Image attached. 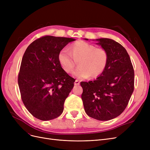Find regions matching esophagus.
Returning <instances> with one entry per match:
<instances>
[{"instance_id": "esophagus-1", "label": "esophagus", "mask_w": 150, "mask_h": 150, "mask_svg": "<svg viewBox=\"0 0 150 150\" xmlns=\"http://www.w3.org/2000/svg\"><path fill=\"white\" fill-rule=\"evenodd\" d=\"M80 84V82L78 80H76L75 82H74V85L77 86V85H79Z\"/></svg>"}]
</instances>
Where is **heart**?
Returning <instances> with one entry per match:
<instances>
[{
	"instance_id": "b5f03b06",
	"label": "heart",
	"mask_w": 150,
	"mask_h": 150,
	"mask_svg": "<svg viewBox=\"0 0 150 150\" xmlns=\"http://www.w3.org/2000/svg\"><path fill=\"white\" fill-rule=\"evenodd\" d=\"M58 61L62 69L69 74L73 71L78 61L79 67L73 75L78 79L95 78L105 71L109 61V54L105 49L97 48L82 40L72 44L70 52L66 48L58 54Z\"/></svg>"
}]
</instances>
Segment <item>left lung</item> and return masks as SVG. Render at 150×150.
Instances as JSON below:
<instances>
[{
  "label": "left lung",
  "instance_id": "obj_1",
  "mask_svg": "<svg viewBox=\"0 0 150 150\" xmlns=\"http://www.w3.org/2000/svg\"><path fill=\"white\" fill-rule=\"evenodd\" d=\"M96 40L108 51V64L96 80L81 82V98L89 116L108 121L120 115L128 105L134 91V72L129 54L122 45L108 38Z\"/></svg>",
  "mask_w": 150,
  "mask_h": 150
}]
</instances>
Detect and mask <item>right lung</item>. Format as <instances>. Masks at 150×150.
<instances>
[{
	"label": "right lung",
	"mask_w": 150,
	"mask_h": 150,
	"mask_svg": "<svg viewBox=\"0 0 150 150\" xmlns=\"http://www.w3.org/2000/svg\"><path fill=\"white\" fill-rule=\"evenodd\" d=\"M72 38L45 35L35 40L22 57L18 75L22 101L30 114L42 121L59 116L75 79L62 69L58 54Z\"/></svg>",
	"instance_id": "right-lung-1"
}]
</instances>
